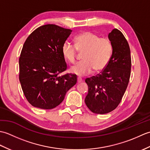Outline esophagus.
I'll return each instance as SVG.
<instances>
[{"label":"esophagus","mask_w":150,"mask_h":150,"mask_svg":"<svg viewBox=\"0 0 150 150\" xmlns=\"http://www.w3.org/2000/svg\"><path fill=\"white\" fill-rule=\"evenodd\" d=\"M81 82H82V79L80 77L77 78V83H81Z\"/></svg>","instance_id":"34e87169"}]
</instances>
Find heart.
<instances>
[{
	"instance_id": "1",
	"label": "heart",
	"mask_w": 150,
	"mask_h": 150,
	"mask_svg": "<svg viewBox=\"0 0 150 150\" xmlns=\"http://www.w3.org/2000/svg\"><path fill=\"white\" fill-rule=\"evenodd\" d=\"M74 46L68 42L63 44L62 54L69 63H74L77 51L82 53V61L71 66L69 71L79 77L86 75L92 71L99 72L106 68L113 53V45L108 38H100L90 31H85L76 36Z\"/></svg>"
}]
</instances>
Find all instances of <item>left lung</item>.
I'll list each match as a JSON object with an SVG mask.
<instances>
[{"mask_svg":"<svg viewBox=\"0 0 150 150\" xmlns=\"http://www.w3.org/2000/svg\"><path fill=\"white\" fill-rule=\"evenodd\" d=\"M113 53L106 68L99 74L85 80L88 93L85 103L92 112L106 114L114 110L125 93L131 74L132 60L129 44L120 31L108 34Z\"/></svg>","mask_w":150,"mask_h":150,"instance_id":"8db88e82","label":"left lung"}]
</instances>
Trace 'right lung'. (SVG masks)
I'll use <instances>...</instances> for the list:
<instances>
[{"mask_svg":"<svg viewBox=\"0 0 150 150\" xmlns=\"http://www.w3.org/2000/svg\"><path fill=\"white\" fill-rule=\"evenodd\" d=\"M71 32L55 24H46L37 28L25 41L19 58V81L33 106L53 109L77 83L75 75L58 76L67 68L62 46Z\"/></svg>","mask_w":150,"mask_h":150,"instance_id":"1","label":"right lung"}]
</instances>
